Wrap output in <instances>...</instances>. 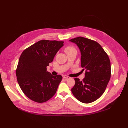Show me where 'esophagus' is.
<instances>
[{
	"label": "esophagus",
	"mask_w": 128,
	"mask_h": 128,
	"mask_svg": "<svg viewBox=\"0 0 128 128\" xmlns=\"http://www.w3.org/2000/svg\"><path fill=\"white\" fill-rule=\"evenodd\" d=\"M63 79H64L65 80H68V79H70V77H68V76H66V75L63 76Z\"/></svg>",
	"instance_id": "1"
}]
</instances>
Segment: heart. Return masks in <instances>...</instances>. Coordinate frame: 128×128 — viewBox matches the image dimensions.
Returning <instances> with one entry per match:
<instances>
[{
  "instance_id": "1",
  "label": "heart",
  "mask_w": 128,
  "mask_h": 128,
  "mask_svg": "<svg viewBox=\"0 0 128 128\" xmlns=\"http://www.w3.org/2000/svg\"><path fill=\"white\" fill-rule=\"evenodd\" d=\"M75 50V49L74 48L73 46H66V48H65L64 51H65V53H68V52H70V51H72V50Z\"/></svg>"
}]
</instances>
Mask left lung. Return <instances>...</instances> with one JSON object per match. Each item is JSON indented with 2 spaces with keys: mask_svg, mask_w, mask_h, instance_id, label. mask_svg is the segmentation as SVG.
<instances>
[{
  "mask_svg": "<svg viewBox=\"0 0 128 128\" xmlns=\"http://www.w3.org/2000/svg\"><path fill=\"white\" fill-rule=\"evenodd\" d=\"M78 46L81 53V66L86 70L82 81L75 78L72 89L74 96L80 102L90 103L95 101L104 92L111 75L110 62L108 55L98 43L78 37L70 40Z\"/></svg>",
  "mask_w": 128,
  "mask_h": 128,
  "instance_id": "8db88e82",
  "label": "left lung"
}]
</instances>
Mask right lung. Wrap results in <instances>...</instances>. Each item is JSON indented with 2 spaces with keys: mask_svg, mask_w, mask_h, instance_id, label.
Here are the masks:
<instances>
[{
  "mask_svg": "<svg viewBox=\"0 0 128 128\" xmlns=\"http://www.w3.org/2000/svg\"><path fill=\"white\" fill-rule=\"evenodd\" d=\"M64 42L42 40L26 48L20 57L16 75L24 94L33 101L44 103L55 94L62 79L46 71Z\"/></svg>",
  "mask_w": 128,
  "mask_h": 128,
  "instance_id": "add662e5",
  "label": "right lung"
}]
</instances>
